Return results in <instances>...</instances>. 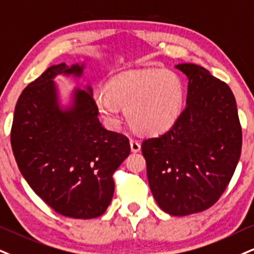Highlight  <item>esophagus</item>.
<instances>
[{
    "label": "esophagus",
    "mask_w": 254,
    "mask_h": 254,
    "mask_svg": "<svg viewBox=\"0 0 254 254\" xmlns=\"http://www.w3.org/2000/svg\"><path fill=\"white\" fill-rule=\"evenodd\" d=\"M129 145H130V151H132L133 153L140 152V149H141V145H140L136 140H130Z\"/></svg>",
    "instance_id": "obj_1"
}]
</instances>
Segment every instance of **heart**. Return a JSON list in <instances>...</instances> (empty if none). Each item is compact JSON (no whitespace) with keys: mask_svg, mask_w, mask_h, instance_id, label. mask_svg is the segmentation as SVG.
<instances>
[{"mask_svg":"<svg viewBox=\"0 0 254 254\" xmlns=\"http://www.w3.org/2000/svg\"><path fill=\"white\" fill-rule=\"evenodd\" d=\"M93 101L107 126H120L122 107L128 124L136 132L159 135L179 119L184 109L185 86L172 70H128L113 77L107 89H96Z\"/></svg>","mask_w":254,"mask_h":254,"instance_id":"obj_1","label":"heart"}]
</instances>
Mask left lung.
<instances>
[{
  "instance_id": "1",
  "label": "left lung",
  "mask_w": 254,
  "mask_h": 254,
  "mask_svg": "<svg viewBox=\"0 0 254 254\" xmlns=\"http://www.w3.org/2000/svg\"><path fill=\"white\" fill-rule=\"evenodd\" d=\"M186 107L167 132L143 140L151 192L162 211L183 217L214 205L242 153V127L230 87L205 68L180 64Z\"/></svg>"
}]
</instances>
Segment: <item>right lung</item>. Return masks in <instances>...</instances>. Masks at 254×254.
I'll use <instances>...</instances> for the list:
<instances>
[{"label":"right lung","mask_w":254,"mask_h":254,"mask_svg":"<svg viewBox=\"0 0 254 254\" xmlns=\"http://www.w3.org/2000/svg\"><path fill=\"white\" fill-rule=\"evenodd\" d=\"M86 64L62 62L28 84L17 100L11 148L31 190L59 214L98 218L114 194L113 173L129 155V141L100 124L93 89L74 88L64 105L59 75L81 79Z\"/></svg>","instance_id":"right-lung-1"}]
</instances>
